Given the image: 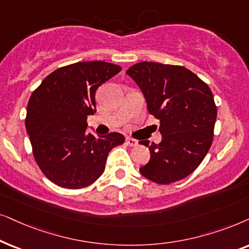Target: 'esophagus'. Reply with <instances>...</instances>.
Segmentation results:
<instances>
[{"label": "esophagus", "mask_w": 249, "mask_h": 249, "mask_svg": "<svg viewBox=\"0 0 249 249\" xmlns=\"http://www.w3.org/2000/svg\"><path fill=\"white\" fill-rule=\"evenodd\" d=\"M126 144L130 145V147H135V145H138V141L135 139L126 138Z\"/></svg>", "instance_id": "obj_1"}]
</instances>
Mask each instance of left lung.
Returning <instances> with one entry per match:
<instances>
[{
  "instance_id": "left-lung-1",
  "label": "left lung",
  "mask_w": 249,
  "mask_h": 249,
  "mask_svg": "<svg viewBox=\"0 0 249 249\" xmlns=\"http://www.w3.org/2000/svg\"><path fill=\"white\" fill-rule=\"evenodd\" d=\"M141 89L148 110L159 119L161 142L142 141L150 160L140 168L145 178L170 184L199 166L214 139L217 108L210 86L182 66L142 61L126 71Z\"/></svg>"
}]
</instances>
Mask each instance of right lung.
Returning a JSON list of instances; mask_svg holds the SVG:
<instances>
[{
  "mask_svg": "<svg viewBox=\"0 0 249 249\" xmlns=\"http://www.w3.org/2000/svg\"><path fill=\"white\" fill-rule=\"evenodd\" d=\"M122 71L106 61L64 66L43 79L27 105L25 124L33 155L43 174L59 187L82 189L104 173L109 151L125 138L88 133L95 111V91Z\"/></svg>",
  "mask_w": 249,
  "mask_h": 249,
  "instance_id": "obj_1",
  "label": "right lung"
}]
</instances>
